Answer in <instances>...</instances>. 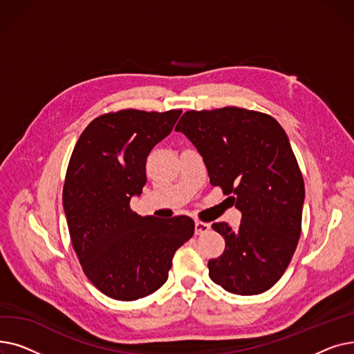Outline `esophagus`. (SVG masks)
<instances>
[{
    "label": "esophagus",
    "instance_id": "esophagus-1",
    "mask_svg": "<svg viewBox=\"0 0 354 354\" xmlns=\"http://www.w3.org/2000/svg\"><path fill=\"white\" fill-rule=\"evenodd\" d=\"M209 230H211V225L207 224V222H201V221L195 222V234L196 235L207 234Z\"/></svg>",
    "mask_w": 354,
    "mask_h": 354
}]
</instances>
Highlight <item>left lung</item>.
<instances>
[{"mask_svg": "<svg viewBox=\"0 0 354 354\" xmlns=\"http://www.w3.org/2000/svg\"><path fill=\"white\" fill-rule=\"evenodd\" d=\"M205 162L211 185L241 212L239 227L216 222L225 251L209 259L211 280L254 295L287 270L301 234L304 182L284 129L274 118L239 107L187 111L178 122Z\"/></svg>", "mask_w": 354, "mask_h": 354, "instance_id": "left-lung-1", "label": "left lung"}]
</instances>
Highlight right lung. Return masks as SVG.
<instances>
[{
    "label": "right lung",
    "mask_w": 354,
    "mask_h": 354,
    "mask_svg": "<svg viewBox=\"0 0 354 354\" xmlns=\"http://www.w3.org/2000/svg\"><path fill=\"white\" fill-rule=\"evenodd\" d=\"M182 110H120L96 118L67 167L63 207L73 248L88 280L110 299L133 301L166 280L195 222L140 216L130 199L146 183V158L172 132Z\"/></svg>",
    "instance_id": "obj_1"
}]
</instances>
